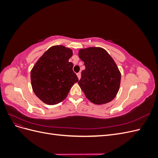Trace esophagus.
<instances>
[{
  "mask_svg": "<svg viewBox=\"0 0 158 158\" xmlns=\"http://www.w3.org/2000/svg\"><path fill=\"white\" fill-rule=\"evenodd\" d=\"M77 76H78V79H80V77H81V74H80V73H77Z\"/></svg>",
  "mask_w": 158,
  "mask_h": 158,
  "instance_id": "1",
  "label": "esophagus"
}]
</instances>
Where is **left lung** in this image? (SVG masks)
<instances>
[{"mask_svg":"<svg viewBox=\"0 0 158 158\" xmlns=\"http://www.w3.org/2000/svg\"><path fill=\"white\" fill-rule=\"evenodd\" d=\"M85 69L78 84L85 96L95 104H104L113 100L121 83V73L111 56L99 47L79 51Z\"/></svg>","mask_w":158,"mask_h":158,"instance_id":"1","label":"left lung"}]
</instances>
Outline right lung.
<instances>
[{
    "mask_svg": "<svg viewBox=\"0 0 158 158\" xmlns=\"http://www.w3.org/2000/svg\"><path fill=\"white\" fill-rule=\"evenodd\" d=\"M73 51L62 45L51 47L37 60L31 71L33 92L42 102L55 105L64 100L78 82L69 59Z\"/></svg>",
    "mask_w": 158,
    "mask_h": 158,
    "instance_id": "obj_1",
    "label": "right lung"
}]
</instances>
